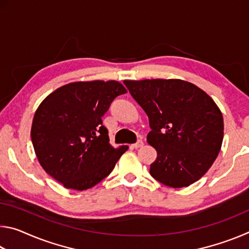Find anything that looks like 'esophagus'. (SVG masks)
<instances>
[{"label":"esophagus","mask_w":249,"mask_h":249,"mask_svg":"<svg viewBox=\"0 0 249 249\" xmlns=\"http://www.w3.org/2000/svg\"><path fill=\"white\" fill-rule=\"evenodd\" d=\"M142 145H144V142H142V140H138L135 144L132 145L133 148H140V147H142Z\"/></svg>","instance_id":"34e87169"}]
</instances>
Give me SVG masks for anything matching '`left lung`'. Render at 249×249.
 <instances>
[{"mask_svg":"<svg viewBox=\"0 0 249 249\" xmlns=\"http://www.w3.org/2000/svg\"><path fill=\"white\" fill-rule=\"evenodd\" d=\"M149 119L147 142L157 150L150 175L171 188L188 187L213 165L224 123L215 102L195 84L179 79L125 80Z\"/></svg>","mask_w":249,"mask_h":249,"instance_id":"left-lung-1","label":"left lung"}]
</instances>
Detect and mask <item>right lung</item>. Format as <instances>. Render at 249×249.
<instances>
[{
    "mask_svg": "<svg viewBox=\"0 0 249 249\" xmlns=\"http://www.w3.org/2000/svg\"><path fill=\"white\" fill-rule=\"evenodd\" d=\"M126 92L117 81L72 82L40 103L31 130L34 149L44 170L65 188L94 187L127 150L111 146L101 119L113 100Z\"/></svg>",
    "mask_w": 249,
    "mask_h": 249,
    "instance_id": "add662e5",
    "label": "right lung"
}]
</instances>
